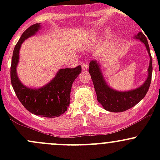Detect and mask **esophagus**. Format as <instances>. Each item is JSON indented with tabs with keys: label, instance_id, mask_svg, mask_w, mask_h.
<instances>
[{
	"label": "esophagus",
	"instance_id": "34e87169",
	"mask_svg": "<svg viewBox=\"0 0 160 160\" xmlns=\"http://www.w3.org/2000/svg\"><path fill=\"white\" fill-rule=\"evenodd\" d=\"M88 69V64L86 63H83V65H82V70H87Z\"/></svg>",
	"mask_w": 160,
	"mask_h": 160
}]
</instances>
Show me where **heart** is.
Returning a JSON list of instances; mask_svg holds the SVG:
<instances>
[{"label": "heart", "mask_w": 160, "mask_h": 160, "mask_svg": "<svg viewBox=\"0 0 160 160\" xmlns=\"http://www.w3.org/2000/svg\"><path fill=\"white\" fill-rule=\"evenodd\" d=\"M95 38H96V37H94V39H95ZM94 39H93V40H94Z\"/></svg>", "instance_id": "obj_1"}]
</instances>
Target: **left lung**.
Returning a JSON list of instances; mask_svg holds the SVG:
<instances>
[{"mask_svg": "<svg viewBox=\"0 0 160 160\" xmlns=\"http://www.w3.org/2000/svg\"><path fill=\"white\" fill-rule=\"evenodd\" d=\"M134 38L144 43L149 56L147 79L138 88L128 91H118L113 89L106 82L99 62L96 59H93L90 62L89 72L93 80L98 101L106 111L111 112H122L132 108L144 98L149 88L152 72V59L150 54L149 43L146 37L141 32L135 35Z\"/></svg>", "mask_w": 160, "mask_h": 160, "instance_id": "left-lung-1", "label": "left lung"}]
</instances>
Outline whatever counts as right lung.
Wrapping results in <instances>:
<instances>
[{
    "mask_svg": "<svg viewBox=\"0 0 160 160\" xmlns=\"http://www.w3.org/2000/svg\"><path fill=\"white\" fill-rule=\"evenodd\" d=\"M41 28L40 23L35 24L23 32L13 52L11 66V81L16 96L29 112L42 117H59L67 110L70 103L72 84L81 72V66L76 68L60 69L45 86L30 88L25 86L17 74L19 51L25 39L33 36Z\"/></svg>",
    "mask_w": 160,
    "mask_h": 160,
    "instance_id": "1",
    "label": "right lung"
}]
</instances>
